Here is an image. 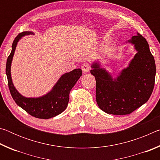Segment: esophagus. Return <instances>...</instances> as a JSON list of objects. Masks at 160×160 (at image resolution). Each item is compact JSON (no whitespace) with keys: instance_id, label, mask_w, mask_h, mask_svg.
I'll use <instances>...</instances> for the list:
<instances>
[{"instance_id":"1","label":"esophagus","mask_w":160,"mask_h":160,"mask_svg":"<svg viewBox=\"0 0 160 160\" xmlns=\"http://www.w3.org/2000/svg\"><path fill=\"white\" fill-rule=\"evenodd\" d=\"M81 68H82V70L84 73H87V72H89V70H90V65H89L88 63H83L82 65V66H81Z\"/></svg>"}]
</instances>
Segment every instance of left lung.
Here are the masks:
<instances>
[{
  "mask_svg": "<svg viewBox=\"0 0 160 160\" xmlns=\"http://www.w3.org/2000/svg\"><path fill=\"white\" fill-rule=\"evenodd\" d=\"M137 51L128 66L113 79L99 62L92 64L96 80V101L109 114L126 115L148 102L155 86L156 66L149 44L138 33L128 41Z\"/></svg>",
  "mask_w": 160,
  "mask_h": 160,
  "instance_id": "1",
  "label": "left lung"
}]
</instances>
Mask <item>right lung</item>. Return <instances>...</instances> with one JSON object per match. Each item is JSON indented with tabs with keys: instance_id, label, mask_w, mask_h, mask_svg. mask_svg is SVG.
I'll return each mask as SVG.
<instances>
[{
	"instance_id": "add662e5",
	"label": "right lung",
	"mask_w": 160,
	"mask_h": 160,
	"mask_svg": "<svg viewBox=\"0 0 160 160\" xmlns=\"http://www.w3.org/2000/svg\"><path fill=\"white\" fill-rule=\"evenodd\" d=\"M30 34H33V32H22L13 41L11 53L8 57L5 68L9 90L16 104L29 114L38 118H51L60 114L66 109L69 102L70 92L82 75V70L80 68L74 69L63 74L59 78L52 90L44 96L37 98H28L21 95L13 85L10 68L18 41L22 37Z\"/></svg>"
}]
</instances>
